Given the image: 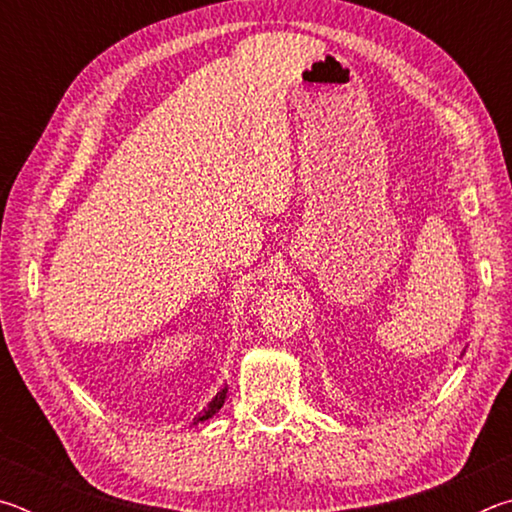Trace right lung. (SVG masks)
<instances>
[{"mask_svg":"<svg viewBox=\"0 0 512 512\" xmlns=\"http://www.w3.org/2000/svg\"><path fill=\"white\" fill-rule=\"evenodd\" d=\"M225 397H228V386H223L221 391L216 393L210 402H207V406L203 409V413L198 415V418H194V422H192V424H198V422L210 420L214 413H219V411H221V406H223V402H225Z\"/></svg>","mask_w":512,"mask_h":512,"instance_id":"obj_1","label":"right lung"}]
</instances>
